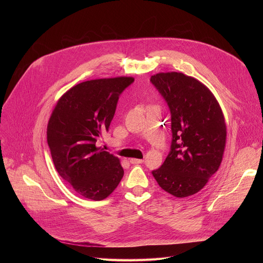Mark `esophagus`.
Returning <instances> with one entry per match:
<instances>
[{"mask_svg":"<svg viewBox=\"0 0 263 263\" xmlns=\"http://www.w3.org/2000/svg\"><path fill=\"white\" fill-rule=\"evenodd\" d=\"M130 162L132 164H140L143 162V159H136V158H131L130 159Z\"/></svg>","mask_w":263,"mask_h":263,"instance_id":"34e87169","label":"esophagus"}]
</instances>
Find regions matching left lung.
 Wrapping results in <instances>:
<instances>
[{
  "label": "left lung",
  "instance_id": "left-lung-1",
  "mask_svg": "<svg viewBox=\"0 0 263 263\" xmlns=\"http://www.w3.org/2000/svg\"><path fill=\"white\" fill-rule=\"evenodd\" d=\"M151 82L167 102L173 132L171 152L152 174L174 197L193 196L221 163L227 140L222 110L205 84L183 72H158Z\"/></svg>",
  "mask_w": 263,
  "mask_h": 263
}]
</instances>
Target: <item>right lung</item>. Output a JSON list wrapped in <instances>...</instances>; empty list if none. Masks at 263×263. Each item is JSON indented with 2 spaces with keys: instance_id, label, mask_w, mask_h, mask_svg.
<instances>
[{
  "instance_id": "right-lung-1",
  "label": "right lung",
  "mask_w": 263,
  "mask_h": 263,
  "mask_svg": "<svg viewBox=\"0 0 263 263\" xmlns=\"http://www.w3.org/2000/svg\"><path fill=\"white\" fill-rule=\"evenodd\" d=\"M133 77L81 82L57 101L47 128L55 168L78 195L102 201L124 176L121 160L97 146L114 119L122 91Z\"/></svg>"
}]
</instances>
